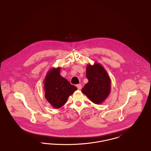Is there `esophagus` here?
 Here are the masks:
<instances>
[{
	"label": "esophagus",
	"mask_w": 151,
	"mask_h": 151,
	"mask_svg": "<svg viewBox=\"0 0 151 151\" xmlns=\"http://www.w3.org/2000/svg\"><path fill=\"white\" fill-rule=\"evenodd\" d=\"M76 87L78 88V89L79 90H80V89H81V84H77V85H76Z\"/></svg>",
	"instance_id": "1"
}]
</instances>
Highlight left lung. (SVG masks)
<instances>
[{
  "mask_svg": "<svg viewBox=\"0 0 151 151\" xmlns=\"http://www.w3.org/2000/svg\"><path fill=\"white\" fill-rule=\"evenodd\" d=\"M88 82L81 92L96 104H101L108 98L111 91V80L102 65L95 62L88 64L86 68Z\"/></svg>",
  "mask_w": 151,
  "mask_h": 151,
  "instance_id": "left-lung-1",
  "label": "left lung"
}]
</instances>
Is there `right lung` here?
Masks as SVG:
<instances>
[{
  "label": "right lung",
  "mask_w": 151,
  "mask_h": 151,
  "mask_svg": "<svg viewBox=\"0 0 151 151\" xmlns=\"http://www.w3.org/2000/svg\"><path fill=\"white\" fill-rule=\"evenodd\" d=\"M61 68H52L43 81L45 99L52 107L55 109L64 105L70 96L77 90V88L60 75Z\"/></svg>",
  "instance_id": "add662e5"
}]
</instances>
